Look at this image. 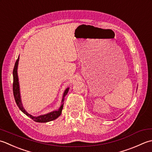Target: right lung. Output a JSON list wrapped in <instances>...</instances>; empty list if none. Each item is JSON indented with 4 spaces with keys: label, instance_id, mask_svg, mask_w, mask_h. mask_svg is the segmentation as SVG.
Instances as JSON below:
<instances>
[{
    "label": "right lung",
    "instance_id": "add662e5",
    "mask_svg": "<svg viewBox=\"0 0 152 152\" xmlns=\"http://www.w3.org/2000/svg\"><path fill=\"white\" fill-rule=\"evenodd\" d=\"M19 56L17 59L15 63V66L14 67L13 70V93L15 101L16 102L17 106L20 108V110L22 111L23 113L26 114V115L30 117L31 119H32L33 121H35V122L38 123H46L56 119H57L58 117L61 115V111H62L63 107H64V98L66 96V94H67L68 91H69V88H67L66 91H64V93L63 95L62 100H61V105L59 108L58 110L57 111H53L50 113H48L45 115H42L37 117H34L31 115H30L27 111L25 110L22 106V103L21 101V96H20V85L19 82H18V61H19Z\"/></svg>",
    "mask_w": 152,
    "mask_h": 152
}]
</instances>
